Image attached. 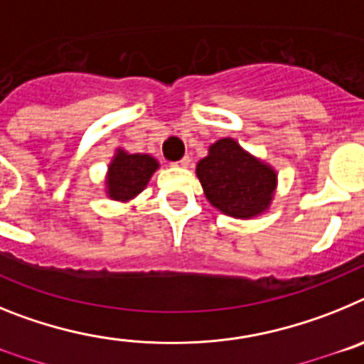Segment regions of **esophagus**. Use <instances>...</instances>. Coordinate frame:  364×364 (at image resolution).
I'll list each match as a JSON object with an SVG mask.
<instances>
[{
  "instance_id": "esophagus-1",
  "label": "esophagus",
  "mask_w": 364,
  "mask_h": 364,
  "mask_svg": "<svg viewBox=\"0 0 364 364\" xmlns=\"http://www.w3.org/2000/svg\"><path fill=\"white\" fill-rule=\"evenodd\" d=\"M189 164H191V156H184V159L180 160V162H176L175 166H180V167H188Z\"/></svg>"
}]
</instances>
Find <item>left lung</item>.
I'll list each match as a JSON object with an SVG mask.
<instances>
[{
	"instance_id": "left-lung-1",
	"label": "left lung",
	"mask_w": 364,
	"mask_h": 364,
	"mask_svg": "<svg viewBox=\"0 0 364 364\" xmlns=\"http://www.w3.org/2000/svg\"><path fill=\"white\" fill-rule=\"evenodd\" d=\"M197 176L215 210L240 220L268 213L279 184L273 166L230 136L208 147L197 164Z\"/></svg>"
}]
</instances>
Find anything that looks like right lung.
<instances>
[{
    "mask_svg": "<svg viewBox=\"0 0 364 364\" xmlns=\"http://www.w3.org/2000/svg\"><path fill=\"white\" fill-rule=\"evenodd\" d=\"M159 160L147 153H129L117 147L107 166L104 180V191L111 200L127 202L147 188L151 176L159 169Z\"/></svg>",
    "mask_w": 364,
    "mask_h": 364,
    "instance_id": "1",
    "label": "right lung"
}]
</instances>
